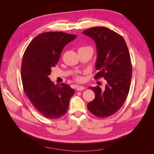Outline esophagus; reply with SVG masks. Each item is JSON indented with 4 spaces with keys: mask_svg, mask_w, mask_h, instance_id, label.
Returning <instances> with one entry per match:
<instances>
[{
    "mask_svg": "<svg viewBox=\"0 0 154 154\" xmlns=\"http://www.w3.org/2000/svg\"><path fill=\"white\" fill-rule=\"evenodd\" d=\"M85 88V87L82 86V85H80V86H78V87H76V90H77V91H81L84 90Z\"/></svg>",
    "mask_w": 154,
    "mask_h": 154,
    "instance_id": "34e87169",
    "label": "esophagus"
}]
</instances>
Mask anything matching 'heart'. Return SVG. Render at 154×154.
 I'll list each match as a JSON object with an SVG mask.
<instances>
[{"label":"heart","mask_w":154,"mask_h":154,"mask_svg":"<svg viewBox=\"0 0 154 154\" xmlns=\"http://www.w3.org/2000/svg\"><path fill=\"white\" fill-rule=\"evenodd\" d=\"M74 78H75V80L77 82H82L83 80V78L80 75H76L75 76H74Z\"/></svg>","instance_id":"b5f03b06"}]
</instances>
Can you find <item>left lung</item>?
Listing matches in <instances>:
<instances>
[{"label":"left lung","mask_w":154,"mask_h":154,"mask_svg":"<svg viewBox=\"0 0 154 154\" xmlns=\"http://www.w3.org/2000/svg\"><path fill=\"white\" fill-rule=\"evenodd\" d=\"M83 33L94 40L97 48L95 79L106 81L104 91L99 87H89L95 98L87 105L88 110L99 118L114 114L128 96L132 78V63L128 49L123 36L104 27H94Z\"/></svg>","instance_id":"obj_1"}]
</instances>
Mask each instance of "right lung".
Listing matches in <instances>:
<instances>
[{
  "mask_svg": "<svg viewBox=\"0 0 154 154\" xmlns=\"http://www.w3.org/2000/svg\"><path fill=\"white\" fill-rule=\"evenodd\" d=\"M76 35L61 31L36 36L23 56L21 78L26 96L35 108L48 119L61 118L67 112L74 89L66 83L55 85L49 75L59 61L62 49Z\"/></svg>",
  "mask_w": 154,
  "mask_h": 154,
  "instance_id": "add662e5",
  "label": "right lung"
}]
</instances>
